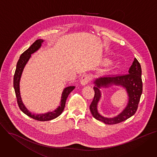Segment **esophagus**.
<instances>
[{"label": "esophagus", "mask_w": 157, "mask_h": 157, "mask_svg": "<svg viewBox=\"0 0 157 157\" xmlns=\"http://www.w3.org/2000/svg\"><path fill=\"white\" fill-rule=\"evenodd\" d=\"M90 81V77L87 74H83L80 79V83L82 85H87Z\"/></svg>", "instance_id": "esophagus-1"}]
</instances>
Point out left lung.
I'll return each mask as SVG.
<instances>
[{
    "mask_svg": "<svg viewBox=\"0 0 157 157\" xmlns=\"http://www.w3.org/2000/svg\"><path fill=\"white\" fill-rule=\"evenodd\" d=\"M94 83L95 95L90 105V110L95 119L105 124L114 125L127 120L135 113L143 90L141 65L136 58L127 74L99 77ZM112 84L120 85L125 88L129 96V100L126 108L118 116L113 118L104 117L98 113L97 110L98 103L101 98L99 89L108 87Z\"/></svg>",
    "mask_w": 157,
    "mask_h": 157,
    "instance_id": "8db88e82",
    "label": "left lung"
}]
</instances>
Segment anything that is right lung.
Returning <instances> with one entry per match:
<instances>
[{
	"instance_id": "right-lung-1",
	"label": "right lung",
	"mask_w": 157,
	"mask_h": 157,
	"mask_svg": "<svg viewBox=\"0 0 157 157\" xmlns=\"http://www.w3.org/2000/svg\"><path fill=\"white\" fill-rule=\"evenodd\" d=\"M44 40L42 39L37 40L36 42L32 44V45L27 50H26L24 53L21 54L19 60L17 62L15 72L13 76V88L17 97V103H18V105L20 109L23 113H24L27 116L31 117L32 118L42 121L53 120L59 117L64 110L66 100L68 95L75 89L74 86H67V87L64 89L62 94L60 105L59 106V107L57 108V109L53 112H48L47 113L43 114H35L32 113L25 107L24 104L22 102L20 93V80L21 78L23 70L26 63L29 61V59L30 58L31 54L34 53V52H36L40 48Z\"/></svg>"
}]
</instances>
